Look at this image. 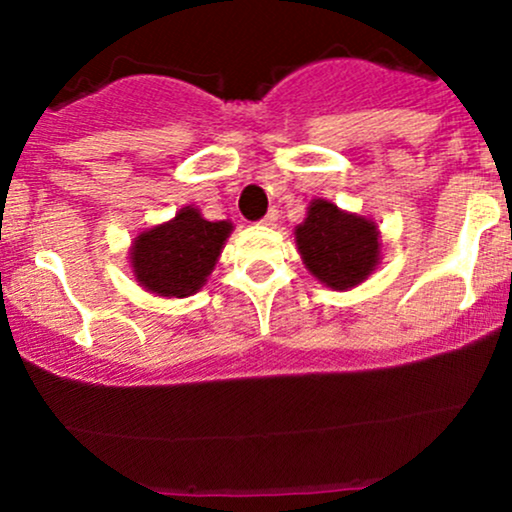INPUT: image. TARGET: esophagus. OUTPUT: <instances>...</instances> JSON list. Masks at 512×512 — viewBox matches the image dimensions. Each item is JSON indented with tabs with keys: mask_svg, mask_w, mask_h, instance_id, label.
Returning a JSON list of instances; mask_svg holds the SVG:
<instances>
[{
	"mask_svg": "<svg viewBox=\"0 0 512 512\" xmlns=\"http://www.w3.org/2000/svg\"><path fill=\"white\" fill-rule=\"evenodd\" d=\"M276 219H279V211H276V209H269V211H267V216H264V219H262L260 223H262V226H274Z\"/></svg>",
	"mask_w": 512,
	"mask_h": 512,
	"instance_id": "34e87169",
	"label": "esophagus"
}]
</instances>
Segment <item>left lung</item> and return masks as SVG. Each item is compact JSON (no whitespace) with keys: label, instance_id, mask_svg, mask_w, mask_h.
<instances>
[{"label":"left lung","instance_id":"1","mask_svg":"<svg viewBox=\"0 0 512 512\" xmlns=\"http://www.w3.org/2000/svg\"><path fill=\"white\" fill-rule=\"evenodd\" d=\"M296 245L308 272L334 291L354 289L380 260V231L370 219L313 199L296 226Z\"/></svg>","mask_w":512,"mask_h":512}]
</instances>
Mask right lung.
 Wrapping results in <instances>:
<instances>
[{"instance_id": "add662e5", "label": "right lung", "mask_w": 512, "mask_h": 512, "mask_svg": "<svg viewBox=\"0 0 512 512\" xmlns=\"http://www.w3.org/2000/svg\"><path fill=\"white\" fill-rule=\"evenodd\" d=\"M231 221H207L199 209L182 207L175 219L134 238L129 262L146 291L166 298H187L207 284Z\"/></svg>"}]
</instances>
